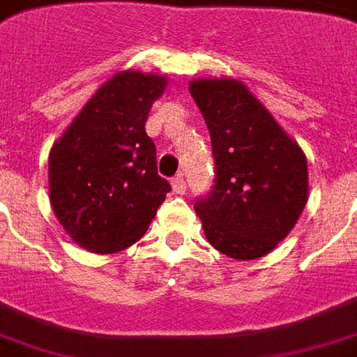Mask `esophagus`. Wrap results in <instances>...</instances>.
<instances>
[{"label":"esophagus","instance_id":"1","mask_svg":"<svg viewBox=\"0 0 357 357\" xmlns=\"http://www.w3.org/2000/svg\"><path fill=\"white\" fill-rule=\"evenodd\" d=\"M172 187H174V191L178 193V195H183L187 189V183H185V178H183V174H179L176 178L172 179Z\"/></svg>","mask_w":357,"mask_h":357}]
</instances>
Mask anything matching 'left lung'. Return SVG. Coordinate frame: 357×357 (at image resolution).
<instances>
[{"instance_id":"8db88e82","label":"left lung","mask_w":357,"mask_h":357,"mask_svg":"<svg viewBox=\"0 0 357 357\" xmlns=\"http://www.w3.org/2000/svg\"><path fill=\"white\" fill-rule=\"evenodd\" d=\"M211 133L214 185L195 211L224 255L251 261L271 253L307 203V160L268 109L234 79L189 84Z\"/></svg>"}]
</instances>
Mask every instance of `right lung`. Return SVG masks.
I'll use <instances>...</instances> for the list:
<instances>
[{"label": "right lung", "mask_w": 357, "mask_h": 357, "mask_svg": "<svg viewBox=\"0 0 357 357\" xmlns=\"http://www.w3.org/2000/svg\"><path fill=\"white\" fill-rule=\"evenodd\" d=\"M166 79L123 71L102 84L50 153V201L73 241L116 253L143 238L172 187L144 123Z\"/></svg>", "instance_id": "right-lung-1"}]
</instances>
